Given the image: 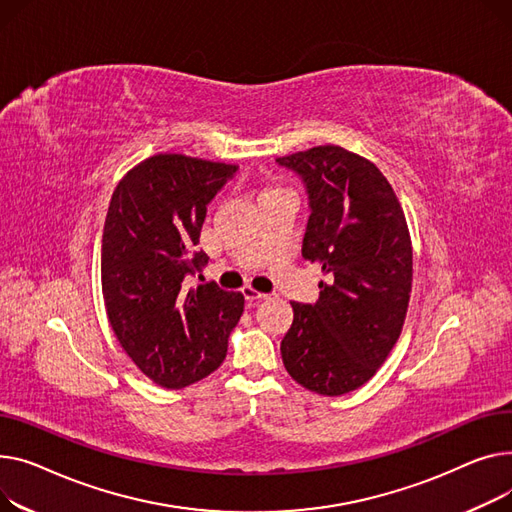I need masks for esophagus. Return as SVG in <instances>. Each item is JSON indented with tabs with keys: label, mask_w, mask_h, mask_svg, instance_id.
<instances>
[{
	"label": "esophagus",
	"mask_w": 512,
	"mask_h": 512,
	"mask_svg": "<svg viewBox=\"0 0 512 512\" xmlns=\"http://www.w3.org/2000/svg\"><path fill=\"white\" fill-rule=\"evenodd\" d=\"M242 293H244V299H246L248 304H258V302H262V299H268L266 293H258L252 287H244Z\"/></svg>",
	"instance_id": "34e87169"
}]
</instances>
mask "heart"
I'll return each instance as SVG.
<instances>
[{
    "mask_svg": "<svg viewBox=\"0 0 512 512\" xmlns=\"http://www.w3.org/2000/svg\"><path fill=\"white\" fill-rule=\"evenodd\" d=\"M270 192H281V188L275 186V184H268V186L262 190V194H270Z\"/></svg>",
    "mask_w": 512,
    "mask_h": 512,
    "instance_id": "heart-1",
    "label": "heart"
}]
</instances>
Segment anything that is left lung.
<instances>
[{"mask_svg": "<svg viewBox=\"0 0 512 512\" xmlns=\"http://www.w3.org/2000/svg\"><path fill=\"white\" fill-rule=\"evenodd\" d=\"M277 161L308 186L312 215L302 256L324 275L314 306L291 304L283 364L312 393L339 397L366 384L401 337L413 281L407 219L382 171L343 146H314Z\"/></svg>", "mask_w": 512, "mask_h": 512, "instance_id": "left-lung-1", "label": "left lung"}]
</instances>
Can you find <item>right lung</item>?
I'll list each match as a JSON object with an SVG mask.
<instances>
[{
    "label": "right lung",
    "instance_id": "1",
    "mask_svg": "<svg viewBox=\"0 0 512 512\" xmlns=\"http://www.w3.org/2000/svg\"><path fill=\"white\" fill-rule=\"evenodd\" d=\"M235 169L159 153L119 179L109 202L101 244L107 318L138 370L163 388H184L215 372L244 312L239 291L184 285L208 262L196 250L206 204Z\"/></svg>",
    "mask_w": 512,
    "mask_h": 512
}]
</instances>
